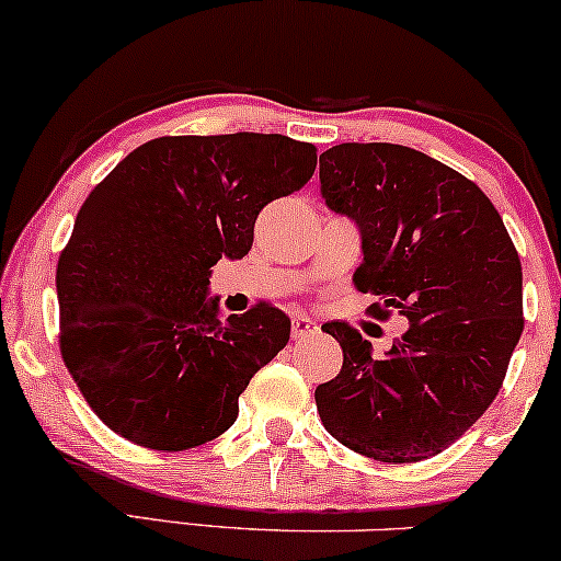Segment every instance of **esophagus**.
Returning <instances> with one entry per match:
<instances>
[{
	"instance_id": "esophagus-1",
	"label": "esophagus",
	"mask_w": 561,
	"mask_h": 561,
	"mask_svg": "<svg viewBox=\"0 0 561 561\" xmlns=\"http://www.w3.org/2000/svg\"><path fill=\"white\" fill-rule=\"evenodd\" d=\"M317 333V324L309 320V317H294V324H291V337L294 341H304V337L314 335Z\"/></svg>"
}]
</instances>
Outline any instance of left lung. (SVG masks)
Masks as SVG:
<instances>
[{"mask_svg":"<svg viewBox=\"0 0 561 561\" xmlns=\"http://www.w3.org/2000/svg\"><path fill=\"white\" fill-rule=\"evenodd\" d=\"M324 205L362 233L354 273L375 317L408 330L382 358L345 322L341 375L314 390L324 428L379 462L439 455L483 416L523 333V267L500 213L471 179L390 142H343L320 158Z\"/></svg>","mask_w":561,"mask_h":561,"instance_id":"left-lung-1","label":"left lung"}]
</instances>
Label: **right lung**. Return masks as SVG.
Returning a JSON list of instances; mask_svg holds the SVG:
<instances>
[{
    "label": "right lung",
    "mask_w": 561,
    "mask_h": 561,
    "mask_svg": "<svg viewBox=\"0 0 561 561\" xmlns=\"http://www.w3.org/2000/svg\"><path fill=\"white\" fill-rule=\"evenodd\" d=\"M314 165L286 135L156 137L90 192L57 265L59 351L112 432L179 453L237 421L291 320L265 301L220 320L210 267L244 257L262 207Z\"/></svg>",
    "instance_id": "add662e5"
}]
</instances>
